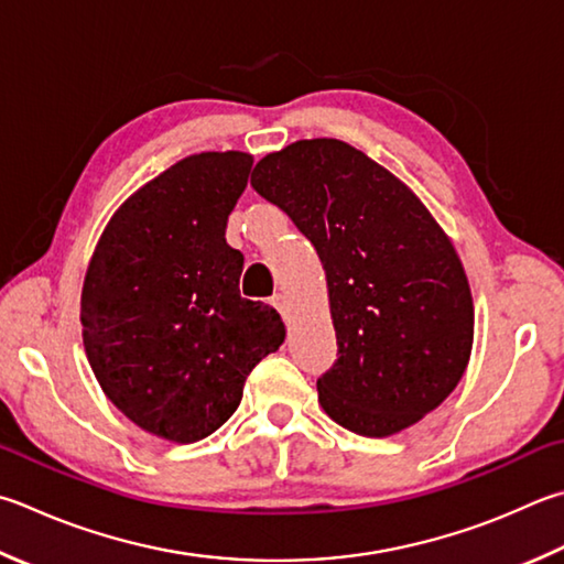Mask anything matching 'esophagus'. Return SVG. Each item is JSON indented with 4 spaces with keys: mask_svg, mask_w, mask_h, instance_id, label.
Instances as JSON below:
<instances>
[{
    "mask_svg": "<svg viewBox=\"0 0 564 564\" xmlns=\"http://www.w3.org/2000/svg\"><path fill=\"white\" fill-rule=\"evenodd\" d=\"M271 305L275 311H279L285 321H289V301H285V295L283 293H275V295H271Z\"/></svg>",
    "mask_w": 564,
    "mask_h": 564,
    "instance_id": "1",
    "label": "esophagus"
}]
</instances>
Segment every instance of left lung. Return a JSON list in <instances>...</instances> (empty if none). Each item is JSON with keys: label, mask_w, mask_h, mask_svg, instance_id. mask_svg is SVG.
<instances>
[{"label": "left lung", "mask_w": 564, "mask_h": 564, "mask_svg": "<svg viewBox=\"0 0 564 564\" xmlns=\"http://www.w3.org/2000/svg\"><path fill=\"white\" fill-rule=\"evenodd\" d=\"M251 187L289 214L327 279L337 360L317 377L327 416L389 436L454 392L474 345L458 256L416 194L340 140H299L253 167Z\"/></svg>", "instance_id": "obj_1"}]
</instances>
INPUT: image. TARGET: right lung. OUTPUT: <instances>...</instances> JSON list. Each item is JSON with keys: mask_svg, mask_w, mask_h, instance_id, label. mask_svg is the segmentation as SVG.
Returning a JSON list of instances; mask_svg holds the SVG:
<instances>
[{"mask_svg": "<svg viewBox=\"0 0 564 564\" xmlns=\"http://www.w3.org/2000/svg\"><path fill=\"white\" fill-rule=\"evenodd\" d=\"M251 165L247 152L180 160L116 212L86 273L96 380L132 424L177 444L217 432L285 337L279 313L241 299L243 253L224 239Z\"/></svg>", "mask_w": 564, "mask_h": 564, "instance_id": "right-lung-1", "label": "right lung"}]
</instances>
